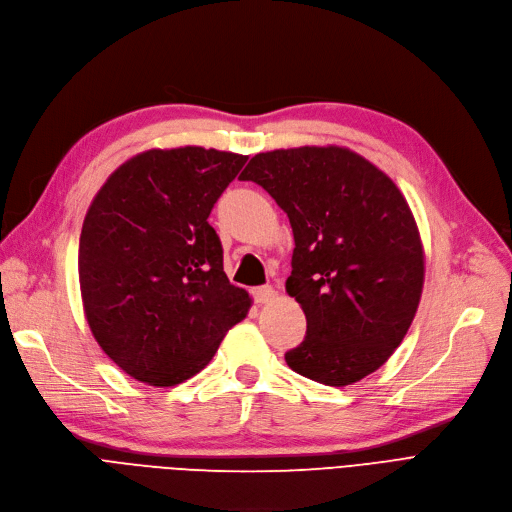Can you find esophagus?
Listing matches in <instances>:
<instances>
[{
	"instance_id": "obj_1",
	"label": "esophagus",
	"mask_w": 512,
	"mask_h": 512,
	"mask_svg": "<svg viewBox=\"0 0 512 512\" xmlns=\"http://www.w3.org/2000/svg\"><path fill=\"white\" fill-rule=\"evenodd\" d=\"M254 300L256 302H260V304H264V302H271L277 294H275V290L271 288V285H260V288H256L254 292Z\"/></svg>"
}]
</instances>
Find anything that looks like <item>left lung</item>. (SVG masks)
<instances>
[{
	"instance_id": "8db88e82",
	"label": "left lung",
	"mask_w": 512,
	"mask_h": 512,
	"mask_svg": "<svg viewBox=\"0 0 512 512\" xmlns=\"http://www.w3.org/2000/svg\"><path fill=\"white\" fill-rule=\"evenodd\" d=\"M239 178L267 191L294 231L285 290L306 336L285 361L325 386L376 372L410 330L424 283L420 233L395 182L344 147L258 153Z\"/></svg>"
}]
</instances>
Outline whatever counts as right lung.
<instances>
[{"mask_svg": "<svg viewBox=\"0 0 512 512\" xmlns=\"http://www.w3.org/2000/svg\"><path fill=\"white\" fill-rule=\"evenodd\" d=\"M245 155L153 149L102 185L79 237V285L90 330L126 374L153 386L210 363L250 296L222 269L210 212Z\"/></svg>", "mask_w": 512, "mask_h": 512, "instance_id": "right-lung-1", "label": "right lung"}]
</instances>
